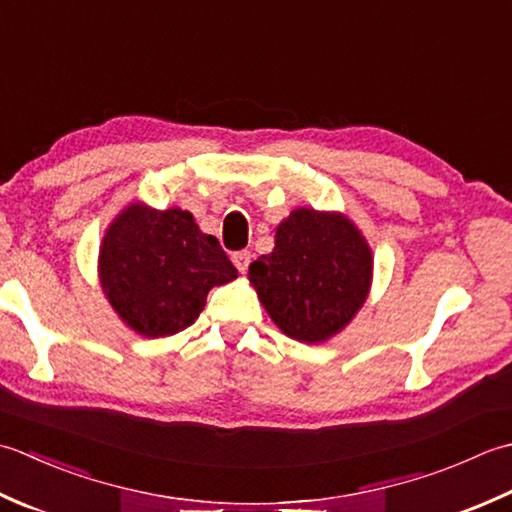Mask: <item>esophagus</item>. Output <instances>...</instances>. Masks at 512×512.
Masks as SVG:
<instances>
[{
  "instance_id": "34e87169",
  "label": "esophagus",
  "mask_w": 512,
  "mask_h": 512,
  "mask_svg": "<svg viewBox=\"0 0 512 512\" xmlns=\"http://www.w3.org/2000/svg\"><path fill=\"white\" fill-rule=\"evenodd\" d=\"M232 260H234L236 269L241 271V274H245L247 267H249V263H252V254H249L247 249H243V252H236V254L232 256Z\"/></svg>"
}]
</instances>
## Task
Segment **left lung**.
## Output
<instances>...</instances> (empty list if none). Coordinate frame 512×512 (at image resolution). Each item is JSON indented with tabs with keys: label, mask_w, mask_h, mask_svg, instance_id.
Listing matches in <instances>:
<instances>
[{
	"label": "left lung",
	"mask_w": 512,
	"mask_h": 512,
	"mask_svg": "<svg viewBox=\"0 0 512 512\" xmlns=\"http://www.w3.org/2000/svg\"><path fill=\"white\" fill-rule=\"evenodd\" d=\"M371 247L349 218L300 207L276 229V247L249 265V283L289 338L325 342L369 296Z\"/></svg>",
	"instance_id": "8db88e82"
}]
</instances>
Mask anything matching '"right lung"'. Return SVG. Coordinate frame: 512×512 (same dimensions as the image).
I'll return each instance as SVG.
<instances>
[{
	"instance_id": "1",
	"label": "right lung",
	"mask_w": 512,
	"mask_h": 512,
	"mask_svg": "<svg viewBox=\"0 0 512 512\" xmlns=\"http://www.w3.org/2000/svg\"><path fill=\"white\" fill-rule=\"evenodd\" d=\"M238 276L227 254L179 207L132 203L114 218L99 252V278L112 309L145 338L190 327L207 291Z\"/></svg>"
}]
</instances>
